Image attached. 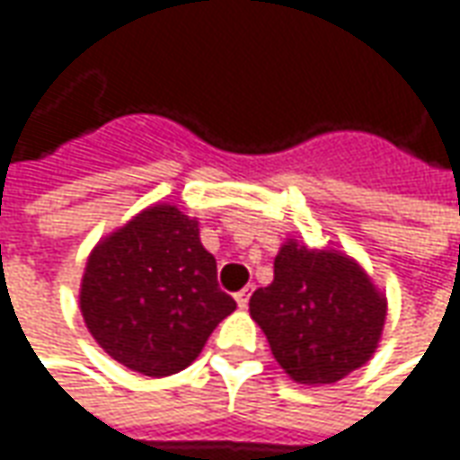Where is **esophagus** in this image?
<instances>
[{
    "mask_svg": "<svg viewBox=\"0 0 460 460\" xmlns=\"http://www.w3.org/2000/svg\"><path fill=\"white\" fill-rule=\"evenodd\" d=\"M234 300H236V305H239V308L244 310L246 305H249V290H239V293L234 295Z\"/></svg>",
    "mask_w": 460,
    "mask_h": 460,
    "instance_id": "34e87169",
    "label": "esophagus"
}]
</instances>
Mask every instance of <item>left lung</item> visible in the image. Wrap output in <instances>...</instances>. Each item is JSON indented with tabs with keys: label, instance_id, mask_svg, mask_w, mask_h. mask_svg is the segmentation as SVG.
Wrapping results in <instances>:
<instances>
[{
	"label": "left lung",
	"instance_id": "left-lung-1",
	"mask_svg": "<svg viewBox=\"0 0 460 460\" xmlns=\"http://www.w3.org/2000/svg\"><path fill=\"white\" fill-rule=\"evenodd\" d=\"M272 357L297 385H336L374 357L387 297L354 257L288 239L275 278L249 300Z\"/></svg>",
	"mask_w": 460,
	"mask_h": 460
}]
</instances>
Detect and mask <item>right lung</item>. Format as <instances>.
Returning <instances> with one entry per match:
<instances>
[{
    "label": "right lung",
    "mask_w": 460,
    "mask_h": 460,
    "mask_svg": "<svg viewBox=\"0 0 460 460\" xmlns=\"http://www.w3.org/2000/svg\"><path fill=\"white\" fill-rule=\"evenodd\" d=\"M78 305L109 357L155 379L190 367L236 310L199 221L170 203L147 206L91 249Z\"/></svg>",
    "instance_id": "1"
}]
</instances>
